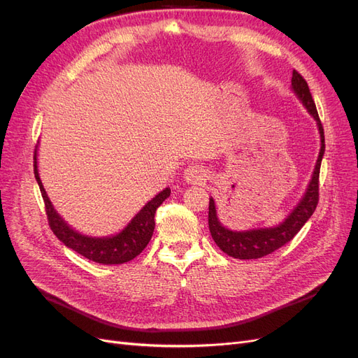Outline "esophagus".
Here are the masks:
<instances>
[{
	"label": "esophagus",
	"mask_w": 358,
	"mask_h": 358,
	"mask_svg": "<svg viewBox=\"0 0 358 358\" xmlns=\"http://www.w3.org/2000/svg\"><path fill=\"white\" fill-rule=\"evenodd\" d=\"M185 180L191 185H203V183L208 180V171L204 167L192 164L185 169Z\"/></svg>",
	"instance_id": "34e87169"
}]
</instances>
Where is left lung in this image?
I'll return each instance as SVG.
<instances>
[{
  "mask_svg": "<svg viewBox=\"0 0 358 358\" xmlns=\"http://www.w3.org/2000/svg\"><path fill=\"white\" fill-rule=\"evenodd\" d=\"M292 90L299 95L301 103L306 106L308 112L315 117V121L320 128L321 134V149L317 159L315 170H313L312 180L308 187L305 197L301 199L297 208L289 213L288 218L275 229H258V230H249V231H231L225 229L218 221L215 209L213 199L209 200V230L212 234V239L215 243L220 246L221 251L227 255L239 258V259H252V258H262L275 252L276 249L282 248L289 241H292L303 225L310 218L312 213L315 212L317 204L320 200V169L321 161L324 155V149H326V142H324V128L320 121V116L317 112L315 101L312 99V94L309 91L308 82L303 79V76L292 70V79H291Z\"/></svg>",
  "mask_w": 358,
  "mask_h": 358,
  "instance_id": "left-lung-1",
  "label": "left lung"
}]
</instances>
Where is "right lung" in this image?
I'll return each instance as SVG.
<instances>
[{"label":"right lung","mask_w":358,"mask_h":358,"mask_svg":"<svg viewBox=\"0 0 358 358\" xmlns=\"http://www.w3.org/2000/svg\"><path fill=\"white\" fill-rule=\"evenodd\" d=\"M34 176L41 191L43 201H45L48 222L50 230L58 239L73 251L83 255L91 262L100 264H122L136 258L148 246L155 229V212L169 196L170 188L161 191L158 196L150 200L145 208L140 210L125 229L112 237H88L79 234L61 220V216L53 209L48 194L41 185L37 170V149L34 150Z\"/></svg>","instance_id":"add662e5"}]
</instances>
